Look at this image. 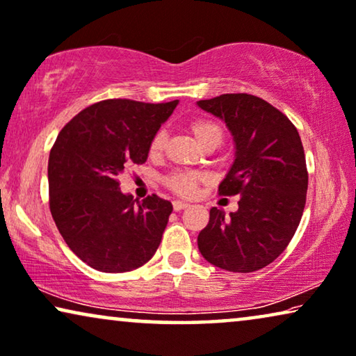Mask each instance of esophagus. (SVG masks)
Masks as SVG:
<instances>
[{"label":"esophagus","instance_id":"esophagus-1","mask_svg":"<svg viewBox=\"0 0 356 356\" xmlns=\"http://www.w3.org/2000/svg\"><path fill=\"white\" fill-rule=\"evenodd\" d=\"M188 207H189V204L181 202V200H175V202H173V210H175V212H179V210H184V209H188Z\"/></svg>","mask_w":356,"mask_h":356}]
</instances>
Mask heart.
Segmentation results:
<instances>
[{"label":"heart","instance_id":"1","mask_svg":"<svg viewBox=\"0 0 356 356\" xmlns=\"http://www.w3.org/2000/svg\"><path fill=\"white\" fill-rule=\"evenodd\" d=\"M189 131L193 133L195 141L204 149H216L223 143L225 138L223 128L220 127V123L212 120V118H195V120L189 123ZM163 146H165V135L159 131L154 135L151 144H149V154L151 156H159ZM202 179L204 177L197 172H173L165 178V184L175 194L181 195V197H191V195H194L195 189H197Z\"/></svg>","mask_w":356,"mask_h":356}]
</instances>
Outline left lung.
Here are the masks:
<instances>
[{
	"instance_id": "left-lung-1",
	"label": "left lung",
	"mask_w": 356,
	"mask_h": 356,
	"mask_svg": "<svg viewBox=\"0 0 356 356\" xmlns=\"http://www.w3.org/2000/svg\"><path fill=\"white\" fill-rule=\"evenodd\" d=\"M221 118L234 140V162L218 186L239 194L238 212L210 209L197 245L209 264L252 273L280 257L296 234L305 209L308 172L297 128L261 97L234 92L197 101Z\"/></svg>"
}]
</instances>
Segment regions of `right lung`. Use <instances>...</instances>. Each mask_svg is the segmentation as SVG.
Here are the masks:
<instances>
[{
    "instance_id": "1",
    "label": "right lung",
    "mask_w": 356,
    "mask_h": 356,
    "mask_svg": "<svg viewBox=\"0 0 356 356\" xmlns=\"http://www.w3.org/2000/svg\"><path fill=\"white\" fill-rule=\"evenodd\" d=\"M177 104L96 102L67 123L51 149V215L70 250L97 271L136 270L161 244L172 204L123 194L118 177L147 161L151 140Z\"/></svg>"
}]
</instances>
